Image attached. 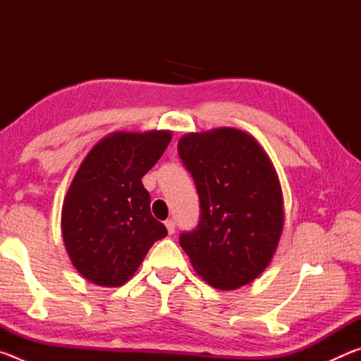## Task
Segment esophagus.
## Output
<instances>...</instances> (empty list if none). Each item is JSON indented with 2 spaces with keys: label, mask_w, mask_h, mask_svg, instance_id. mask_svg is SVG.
Wrapping results in <instances>:
<instances>
[{
  "label": "esophagus",
  "mask_w": 361,
  "mask_h": 361,
  "mask_svg": "<svg viewBox=\"0 0 361 361\" xmlns=\"http://www.w3.org/2000/svg\"><path fill=\"white\" fill-rule=\"evenodd\" d=\"M166 228H167L169 234L172 235L173 232H175V221H173V219H167V221H166Z\"/></svg>",
  "instance_id": "1"
}]
</instances>
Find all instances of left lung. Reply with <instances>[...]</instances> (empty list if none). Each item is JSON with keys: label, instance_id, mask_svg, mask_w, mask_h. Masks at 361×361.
<instances>
[{"label": "left lung", "instance_id": "8db88e82", "mask_svg": "<svg viewBox=\"0 0 361 361\" xmlns=\"http://www.w3.org/2000/svg\"><path fill=\"white\" fill-rule=\"evenodd\" d=\"M178 152L200 199V221L180 245L194 271L216 290L261 276L283 231V194L258 140L235 127L181 137Z\"/></svg>", "mask_w": 361, "mask_h": 361}]
</instances>
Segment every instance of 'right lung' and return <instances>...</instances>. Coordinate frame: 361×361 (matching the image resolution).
I'll return each mask as SVG.
<instances>
[{"label":"right lung","mask_w":361,"mask_h":361,"mask_svg":"<svg viewBox=\"0 0 361 361\" xmlns=\"http://www.w3.org/2000/svg\"><path fill=\"white\" fill-rule=\"evenodd\" d=\"M170 140V130L113 132L79 166L63 200L62 235L71 264L89 282L124 285L167 235L151 215L142 178Z\"/></svg>","instance_id":"right-lung-1"}]
</instances>
